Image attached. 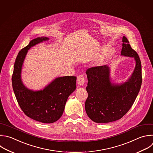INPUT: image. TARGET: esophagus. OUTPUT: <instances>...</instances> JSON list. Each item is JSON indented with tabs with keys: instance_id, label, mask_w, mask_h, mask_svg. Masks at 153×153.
<instances>
[{
	"instance_id": "1",
	"label": "esophagus",
	"mask_w": 153,
	"mask_h": 153,
	"mask_svg": "<svg viewBox=\"0 0 153 153\" xmlns=\"http://www.w3.org/2000/svg\"><path fill=\"white\" fill-rule=\"evenodd\" d=\"M77 82L79 85H83L85 83V76L83 74L79 75L77 77Z\"/></svg>"
}]
</instances>
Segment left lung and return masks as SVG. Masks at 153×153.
Instances as JSON below:
<instances>
[{"mask_svg": "<svg viewBox=\"0 0 153 153\" xmlns=\"http://www.w3.org/2000/svg\"><path fill=\"white\" fill-rule=\"evenodd\" d=\"M121 55L134 57L136 67L131 77L121 85H112L107 65L86 71L88 93L85 111L89 118L97 123H108L121 119L131 108L142 84V66L138 54L126 36L123 38Z\"/></svg>", "mask_w": 153, "mask_h": 153, "instance_id": "obj_1", "label": "left lung"}]
</instances>
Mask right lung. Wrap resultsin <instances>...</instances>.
Instances as JSON below:
<instances>
[{
	"label": "right lung",
	"mask_w": 153,
	"mask_h": 153,
	"mask_svg": "<svg viewBox=\"0 0 153 153\" xmlns=\"http://www.w3.org/2000/svg\"><path fill=\"white\" fill-rule=\"evenodd\" d=\"M47 39V37L36 38L19 52L14 63L12 85L17 102L26 116L42 123H53L61 117L68 97L76 89V77H58L42 91L36 92L27 89L21 80L22 67L27 50Z\"/></svg>",
	"instance_id": "add662e5"
}]
</instances>
